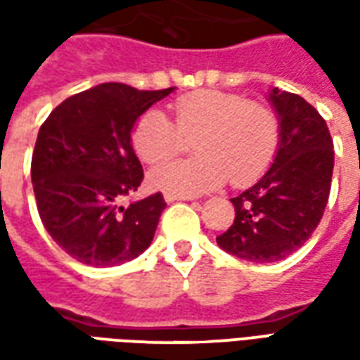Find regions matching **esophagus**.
Returning <instances> with one entry per match:
<instances>
[{"label": "esophagus", "instance_id": "esophagus-1", "mask_svg": "<svg viewBox=\"0 0 360 360\" xmlns=\"http://www.w3.org/2000/svg\"><path fill=\"white\" fill-rule=\"evenodd\" d=\"M165 202H175V200H188V196H177V195H169V193H165L164 195Z\"/></svg>", "mask_w": 360, "mask_h": 360}]
</instances>
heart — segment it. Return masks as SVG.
<instances>
[{"mask_svg": "<svg viewBox=\"0 0 360 360\" xmlns=\"http://www.w3.org/2000/svg\"><path fill=\"white\" fill-rule=\"evenodd\" d=\"M175 123L152 108L136 119L131 142L146 164H162L195 139L198 158L169 162L150 172V185L177 196H196L224 185L229 177L245 187L262 177L279 148L276 113L245 96L198 90L173 103Z\"/></svg>", "mask_w": 360, "mask_h": 360, "instance_id": "obj_1", "label": "heart"}]
</instances>
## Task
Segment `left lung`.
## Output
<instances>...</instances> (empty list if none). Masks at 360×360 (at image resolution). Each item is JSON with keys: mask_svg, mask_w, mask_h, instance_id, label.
Listing matches in <instances>:
<instances>
[{"mask_svg": "<svg viewBox=\"0 0 360 360\" xmlns=\"http://www.w3.org/2000/svg\"><path fill=\"white\" fill-rule=\"evenodd\" d=\"M279 148L268 172L231 198L235 219L216 237L250 262H278L309 241L324 216L333 173V141L324 117L299 94L274 89Z\"/></svg>", "mask_w": 360, "mask_h": 360, "instance_id": "left-lung-1", "label": "left lung"}]
</instances>
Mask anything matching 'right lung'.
<instances>
[{"mask_svg": "<svg viewBox=\"0 0 360 360\" xmlns=\"http://www.w3.org/2000/svg\"><path fill=\"white\" fill-rule=\"evenodd\" d=\"M172 92L103 82L63 100L40 127L30 164L36 206L75 260L108 268L150 247L165 208L162 193L127 208L121 200L144 179L131 144L134 123Z\"/></svg>", "mask_w": 360, "mask_h": 360, "instance_id": "1", "label": "right lung"}]
</instances>
